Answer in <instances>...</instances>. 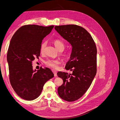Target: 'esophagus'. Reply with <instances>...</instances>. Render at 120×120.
<instances>
[{"mask_svg":"<svg viewBox=\"0 0 120 120\" xmlns=\"http://www.w3.org/2000/svg\"><path fill=\"white\" fill-rule=\"evenodd\" d=\"M52 72H53V73L54 74V77H57V74H56V71H52Z\"/></svg>","mask_w":120,"mask_h":120,"instance_id":"esophagus-1","label":"esophagus"}]
</instances>
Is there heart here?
Instances as JSON below:
<instances>
[{
	"mask_svg": "<svg viewBox=\"0 0 120 120\" xmlns=\"http://www.w3.org/2000/svg\"><path fill=\"white\" fill-rule=\"evenodd\" d=\"M53 44L56 48L59 50H63L64 49L65 45L64 43L60 40H55L53 41ZM46 45V42H43L41 43V48H40V51L41 53L44 52L45 48ZM46 66L52 68L53 69H56L58 68V64H60V61L57 60H49L46 61L45 62Z\"/></svg>",
	"mask_w": 120,
	"mask_h": 120,
	"instance_id": "heart-1",
	"label": "heart"
}]
</instances>
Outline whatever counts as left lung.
I'll return each instance as SVG.
<instances>
[{"instance_id": "8db88e82", "label": "left lung", "mask_w": 120, "mask_h": 120, "mask_svg": "<svg viewBox=\"0 0 120 120\" xmlns=\"http://www.w3.org/2000/svg\"><path fill=\"white\" fill-rule=\"evenodd\" d=\"M54 29L71 45V52L65 68L72 74L59 71L63 84L57 89L60 97L68 101L81 98L88 90L97 72L96 44L85 28L77 25L56 26Z\"/></svg>"}]
</instances>
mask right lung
<instances>
[{"label":"right lung","instance_id":"right-lung-1","mask_svg":"<svg viewBox=\"0 0 120 120\" xmlns=\"http://www.w3.org/2000/svg\"><path fill=\"white\" fill-rule=\"evenodd\" d=\"M54 26L37 25L21 26L10 40L7 54L11 85L18 96L27 101L39 97L45 83L54 77L49 68H40L36 71L32 63L40 56L43 39Z\"/></svg>","mask_w":120,"mask_h":120}]
</instances>
